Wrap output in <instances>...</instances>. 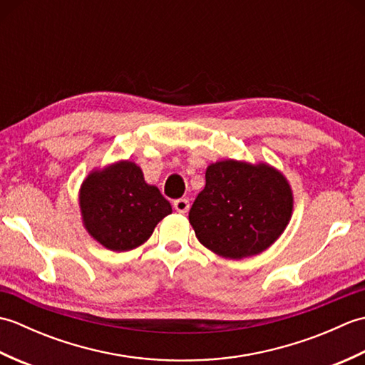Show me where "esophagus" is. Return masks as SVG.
<instances>
[{
  "mask_svg": "<svg viewBox=\"0 0 365 365\" xmlns=\"http://www.w3.org/2000/svg\"><path fill=\"white\" fill-rule=\"evenodd\" d=\"M174 208L178 213H187L190 210V200L185 197L177 199V200H174Z\"/></svg>",
  "mask_w": 365,
  "mask_h": 365,
  "instance_id": "esophagus-1",
  "label": "esophagus"
}]
</instances>
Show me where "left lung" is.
Segmentation results:
<instances>
[{
  "mask_svg": "<svg viewBox=\"0 0 365 365\" xmlns=\"http://www.w3.org/2000/svg\"><path fill=\"white\" fill-rule=\"evenodd\" d=\"M293 196L281 173L268 165L226 160L207 168L205 188L190 210L196 237L227 259L265 251L290 221Z\"/></svg>",
  "mask_w": 365,
  "mask_h": 365,
  "instance_id": "left-lung-1",
  "label": "left lung"
}]
</instances>
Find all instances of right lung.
Masks as SVG:
<instances>
[{
	"instance_id": "right-lung-1",
	"label": "right lung",
	"mask_w": 365,
	"mask_h": 365,
	"mask_svg": "<svg viewBox=\"0 0 365 365\" xmlns=\"http://www.w3.org/2000/svg\"><path fill=\"white\" fill-rule=\"evenodd\" d=\"M80 208L84 226L111 251L143 245L173 208L157 187L144 182L135 163L120 161L83 182Z\"/></svg>"
}]
</instances>
